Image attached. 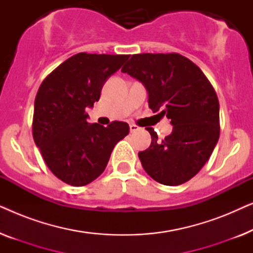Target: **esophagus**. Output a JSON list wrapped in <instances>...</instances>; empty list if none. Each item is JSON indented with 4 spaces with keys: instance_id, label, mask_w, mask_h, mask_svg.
<instances>
[{
    "instance_id": "1",
    "label": "esophagus",
    "mask_w": 253,
    "mask_h": 253,
    "mask_svg": "<svg viewBox=\"0 0 253 253\" xmlns=\"http://www.w3.org/2000/svg\"><path fill=\"white\" fill-rule=\"evenodd\" d=\"M138 129H139V126H136V124H133V123H130V131H131V132H134V131H137Z\"/></svg>"
}]
</instances>
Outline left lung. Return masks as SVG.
<instances>
[{"label":"left lung","instance_id":"1","mask_svg":"<svg viewBox=\"0 0 253 253\" xmlns=\"http://www.w3.org/2000/svg\"><path fill=\"white\" fill-rule=\"evenodd\" d=\"M122 72L138 79L148 92V106L167 116L172 132L138 153L145 171L165 185L191 179L209 160L220 136L219 100L204 72L177 53L134 54Z\"/></svg>","mask_w":253,"mask_h":253}]
</instances>
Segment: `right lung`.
Wrapping results in <instances>:
<instances>
[{
    "label": "right lung",
    "mask_w": 253,
    "mask_h": 253,
    "mask_svg": "<svg viewBox=\"0 0 253 253\" xmlns=\"http://www.w3.org/2000/svg\"><path fill=\"white\" fill-rule=\"evenodd\" d=\"M129 55L76 54L51 71L38 89L32 132L47 167L72 186L88 184L108 164L129 124H89L87 107L99 101L102 86Z\"/></svg>",
    "instance_id": "right-lung-1"
}]
</instances>
